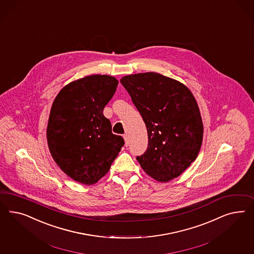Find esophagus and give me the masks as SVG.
<instances>
[{
    "mask_svg": "<svg viewBox=\"0 0 254 254\" xmlns=\"http://www.w3.org/2000/svg\"><path fill=\"white\" fill-rule=\"evenodd\" d=\"M124 138H125V142H126V146H128L129 144V137L127 134H125L124 135Z\"/></svg>",
    "mask_w": 254,
    "mask_h": 254,
    "instance_id": "esophagus-1",
    "label": "esophagus"
}]
</instances>
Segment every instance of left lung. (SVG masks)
<instances>
[{
    "mask_svg": "<svg viewBox=\"0 0 254 254\" xmlns=\"http://www.w3.org/2000/svg\"><path fill=\"white\" fill-rule=\"evenodd\" d=\"M146 125L148 147L136 158L154 180L180 176L199 153L203 123L192 92L182 83L156 72L120 80Z\"/></svg>",
    "mask_w": 254,
    "mask_h": 254,
    "instance_id": "1",
    "label": "left lung"
}]
</instances>
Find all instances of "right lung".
I'll use <instances>...</instances> for the list:
<instances>
[{
  "label": "right lung",
  "mask_w": 254,
  "mask_h": 254,
  "mask_svg": "<svg viewBox=\"0 0 254 254\" xmlns=\"http://www.w3.org/2000/svg\"><path fill=\"white\" fill-rule=\"evenodd\" d=\"M117 85L115 77H84L64 86L51 108L46 130L51 155L64 173L83 185L103 177L125 144L103 116Z\"/></svg>",
  "instance_id": "add662e5"
}]
</instances>
